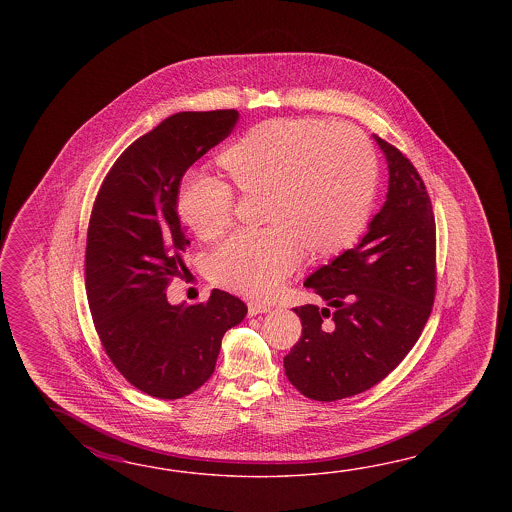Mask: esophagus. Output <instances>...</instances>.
Wrapping results in <instances>:
<instances>
[{
  "label": "esophagus",
  "instance_id": "esophagus-1",
  "mask_svg": "<svg viewBox=\"0 0 512 512\" xmlns=\"http://www.w3.org/2000/svg\"><path fill=\"white\" fill-rule=\"evenodd\" d=\"M249 316L261 315V313H267L271 311V305L263 304V302H249Z\"/></svg>",
  "mask_w": 512,
  "mask_h": 512
}]
</instances>
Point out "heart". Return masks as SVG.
<instances>
[{"label":"heart","instance_id":"1","mask_svg":"<svg viewBox=\"0 0 512 512\" xmlns=\"http://www.w3.org/2000/svg\"><path fill=\"white\" fill-rule=\"evenodd\" d=\"M245 196L265 194L263 229H241L219 243L212 274L247 296H265L304 256L329 258L359 240L377 190L370 141L346 124L318 119L261 122L219 157ZM232 186L216 177H190L179 192L181 218L210 240L234 219Z\"/></svg>","mask_w":512,"mask_h":512}]
</instances>
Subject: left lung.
I'll list each match as a JSON object with an SVG mask.
<instances>
[{
    "label": "left lung",
    "instance_id": "1",
    "mask_svg": "<svg viewBox=\"0 0 512 512\" xmlns=\"http://www.w3.org/2000/svg\"><path fill=\"white\" fill-rule=\"evenodd\" d=\"M375 139L390 170L386 203L355 249L305 280L324 305L294 307L302 337L283 357L294 388L322 403L366 392L395 370L434 305L432 201L412 161Z\"/></svg>",
    "mask_w": 512,
    "mask_h": 512
}]
</instances>
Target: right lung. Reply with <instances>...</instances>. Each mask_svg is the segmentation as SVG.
Wrapping results in <instances>:
<instances>
[{
  "mask_svg": "<svg viewBox=\"0 0 512 512\" xmlns=\"http://www.w3.org/2000/svg\"><path fill=\"white\" fill-rule=\"evenodd\" d=\"M236 109L181 111L131 142L98 188L86 243V293L100 344L120 375L157 399L196 392L216 368L223 335L247 315L214 289L170 305L188 240L177 203L186 170L229 137Z\"/></svg>",
  "mask_w": 512,
  "mask_h": 512,
  "instance_id": "right-lung-1",
  "label": "right lung"
}]
</instances>
